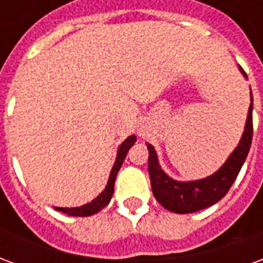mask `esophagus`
<instances>
[{
  "label": "esophagus",
  "instance_id": "esophagus-1",
  "mask_svg": "<svg viewBox=\"0 0 263 263\" xmlns=\"http://www.w3.org/2000/svg\"><path fill=\"white\" fill-rule=\"evenodd\" d=\"M142 135H143V134H142Z\"/></svg>",
  "mask_w": 263,
  "mask_h": 263
}]
</instances>
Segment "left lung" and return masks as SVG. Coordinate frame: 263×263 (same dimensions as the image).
<instances>
[{"instance_id":"1","label":"left lung","mask_w":263,"mask_h":263,"mask_svg":"<svg viewBox=\"0 0 263 263\" xmlns=\"http://www.w3.org/2000/svg\"><path fill=\"white\" fill-rule=\"evenodd\" d=\"M239 69L245 76L242 67ZM252 134H254V124H252V103H251L245 131L235 151L227 159L226 163L221 166L220 171H217L210 177L194 182H176L171 179L160 169L154 146L146 143L149 151L148 171L155 198L166 210L177 214L194 213L220 201L228 193L232 183L235 182L238 173L248 156L251 142H252Z\"/></svg>"}]
</instances>
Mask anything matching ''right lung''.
I'll list each match as a JSON object with an SVG mask.
<instances>
[{
	"label": "right lung",
	"instance_id": "right-lung-1",
	"mask_svg": "<svg viewBox=\"0 0 263 263\" xmlns=\"http://www.w3.org/2000/svg\"><path fill=\"white\" fill-rule=\"evenodd\" d=\"M137 142V137L135 135H131L128 137L121 143L120 149H118V154H117V159H115V163L112 166V171L109 173V180L107 183V186L104 189V192L97 198H94L91 203H87L81 207H74V209H59L56 207L58 211H63L65 214L67 215H74V217H87V215L96 214L97 211H100L101 209H104L107 204L109 203V200L112 197V193H114V183L115 177H117V173L120 171V167L122 166V162L125 159L128 151L131 148L134 143Z\"/></svg>",
	"mask_w": 263,
	"mask_h": 263
}]
</instances>
